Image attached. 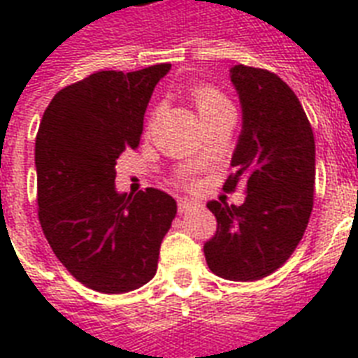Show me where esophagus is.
<instances>
[{
    "instance_id": "esophagus-1",
    "label": "esophagus",
    "mask_w": 358,
    "mask_h": 358,
    "mask_svg": "<svg viewBox=\"0 0 358 358\" xmlns=\"http://www.w3.org/2000/svg\"><path fill=\"white\" fill-rule=\"evenodd\" d=\"M191 208H193V201H189V199H178V212L180 213L189 212Z\"/></svg>"
}]
</instances>
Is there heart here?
<instances>
[{
  "label": "heart",
  "instance_id": "obj_1",
  "mask_svg": "<svg viewBox=\"0 0 358 358\" xmlns=\"http://www.w3.org/2000/svg\"><path fill=\"white\" fill-rule=\"evenodd\" d=\"M191 98H193V102H195L201 117L212 113V111H215V109L230 108V103L227 102V98H224L221 92L215 91V89H212V87H206V85L193 87Z\"/></svg>",
  "mask_w": 358,
  "mask_h": 358
}]
</instances>
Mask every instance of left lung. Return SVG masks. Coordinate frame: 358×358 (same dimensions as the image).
<instances>
[{
    "label": "left lung",
    "mask_w": 358,
    "mask_h": 358,
    "mask_svg": "<svg viewBox=\"0 0 358 358\" xmlns=\"http://www.w3.org/2000/svg\"><path fill=\"white\" fill-rule=\"evenodd\" d=\"M241 134L224 191L247 187L241 206L206 204L217 230L204 243L208 267L229 280H258L282 266L305 234L314 204L316 145L295 92L277 74L236 64Z\"/></svg>",
    "instance_id": "1"
}]
</instances>
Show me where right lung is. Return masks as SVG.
<instances>
[{"label": "right lung", "instance_id": "1", "mask_svg": "<svg viewBox=\"0 0 358 358\" xmlns=\"http://www.w3.org/2000/svg\"><path fill=\"white\" fill-rule=\"evenodd\" d=\"M171 64L102 70L53 96L35 141L38 219L61 264L87 288L124 294L157 269L176 201L146 187L119 193L117 159L137 148L154 87Z\"/></svg>", "mask_w": 358, "mask_h": 358}]
</instances>
